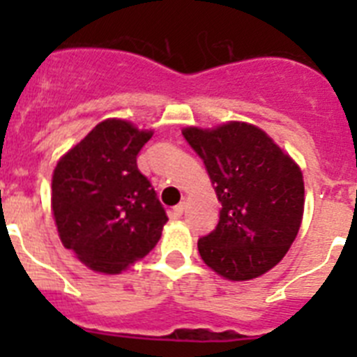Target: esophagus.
Here are the masks:
<instances>
[{"label":"esophagus","mask_w":357,"mask_h":357,"mask_svg":"<svg viewBox=\"0 0 357 357\" xmlns=\"http://www.w3.org/2000/svg\"><path fill=\"white\" fill-rule=\"evenodd\" d=\"M184 204H178V206H175L172 209V218L173 220H178V218H182V214H184Z\"/></svg>","instance_id":"obj_1"}]
</instances>
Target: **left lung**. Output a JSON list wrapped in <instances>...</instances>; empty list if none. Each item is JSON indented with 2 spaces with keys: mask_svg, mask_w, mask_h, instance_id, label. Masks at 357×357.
<instances>
[{
  "mask_svg": "<svg viewBox=\"0 0 357 357\" xmlns=\"http://www.w3.org/2000/svg\"><path fill=\"white\" fill-rule=\"evenodd\" d=\"M182 135L206 164L222 204L216 229L198 239L204 263L229 280L272 270L301 229V168L248 123L230 121L213 130L188 127Z\"/></svg>",
  "mask_w": 357,
  "mask_h": 357,
  "instance_id": "8db88e82",
  "label": "left lung"
}]
</instances>
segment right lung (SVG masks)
I'll return each mask as SVG.
<instances>
[{
  "label": "right lung",
  "mask_w": 357,
  "mask_h": 357,
  "mask_svg": "<svg viewBox=\"0 0 357 357\" xmlns=\"http://www.w3.org/2000/svg\"><path fill=\"white\" fill-rule=\"evenodd\" d=\"M151 132L105 119L53 172L52 209L66 248L94 272L119 273L155 247L168 222L137 153Z\"/></svg>",
  "instance_id": "add662e5"
}]
</instances>
